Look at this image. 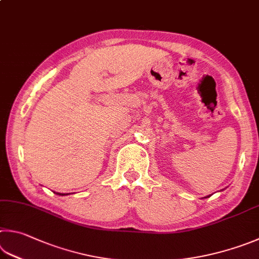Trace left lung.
<instances>
[{"label":"left lung","instance_id":"left-lung-1","mask_svg":"<svg viewBox=\"0 0 259 259\" xmlns=\"http://www.w3.org/2000/svg\"><path fill=\"white\" fill-rule=\"evenodd\" d=\"M207 197H209V196H207Z\"/></svg>","mask_w":259,"mask_h":259}]
</instances>
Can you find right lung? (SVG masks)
I'll return each instance as SVG.
<instances>
[{
  "label": "right lung",
  "instance_id": "obj_1",
  "mask_svg": "<svg viewBox=\"0 0 259 259\" xmlns=\"http://www.w3.org/2000/svg\"><path fill=\"white\" fill-rule=\"evenodd\" d=\"M56 195H60V196H65V195H69V194H60V192H55Z\"/></svg>",
  "mask_w": 259,
  "mask_h": 259
}]
</instances>
